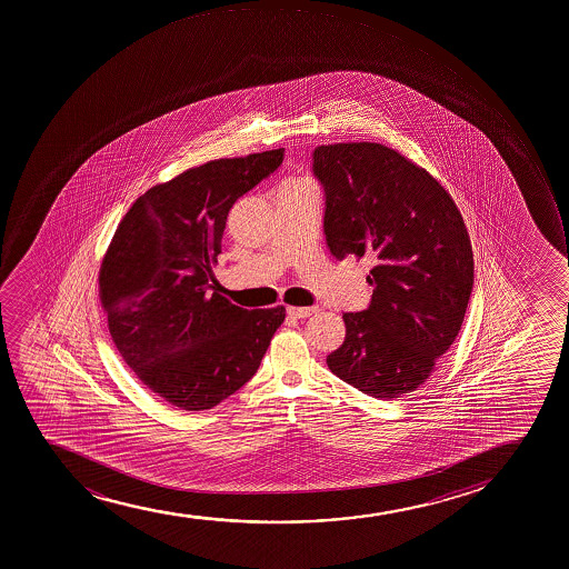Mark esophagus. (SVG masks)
<instances>
[{
    "label": "esophagus",
    "mask_w": 569,
    "mask_h": 569,
    "mask_svg": "<svg viewBox=\"0 0 569 569\" xmlns=\"http://www.w3.org/2000/svg\"><path fill=\"white\" fill-rule=\"evenodd\" d=\"M318 312V307H288V313L291 318H308Z\"/></svg>",
    "instance_id": "obj_1"
}]
</instances>
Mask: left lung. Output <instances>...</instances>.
Masks as SVG:
<instances>
[{
  "label": "left lung",
  "mask_w": 569,
  "mask_h": 569,
  "mask_svg": "<svg viewBox=\"0 0 569 569\" xmlns=\"http://www.w3.org/2000/svg\"><path fill=\"white\" fill-rule=\"evenodd\" d=\"M313 173L332 256L375 259L371 305L342 313L345 342L327 367L367 396H407L433 375L466 318L472 249L463 218L426 168L382 143L320 146Z\"/></svg>",
  "instance_id": "8db88e82"
}]
</instances>
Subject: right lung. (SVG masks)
<instances>
[{"instance_id":"add662e5","label":"right lung","mask_w":569,"mask_h":569,"mask_svg":"<svg viewBox=\"0 0 569 569\" xmlns=\"http://www.w3.org/2000/svg\"><path fill=\"white\" fill-rule=\"evenodd\" d=\"M283 148L208 160L151 187L111 238L98 288L109 335L143 386L181 410L213 409L256 375L286 308L246 310L211 291L232 204Z\"/></svg>"}]
</instances>
